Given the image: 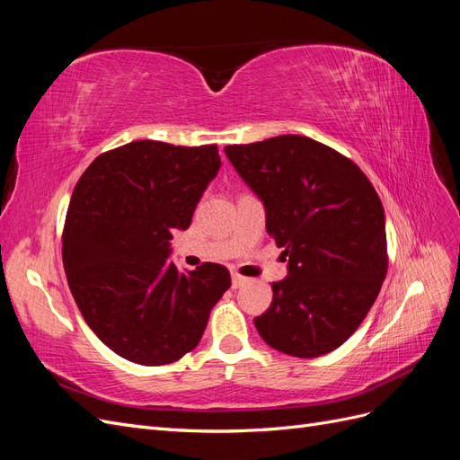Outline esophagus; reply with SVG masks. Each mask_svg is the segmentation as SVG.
Masks as SVG:
<instances>
[{"label":"esophagus","mask_w":460,"mask_h":460,"mask_svg":"<svg viewBox=\"0 0 460 460\" xmlns=\"http://www.w3.org/2000/svg\"><path fill=\"white\" fill-rule=\"evenodd\" d=\"M247 282H249V278H245V276H242V274H238V272H232V288H234V289H238V288L245 286Z\"/></svg>","instance_id":"obj_1"}]
</instances>
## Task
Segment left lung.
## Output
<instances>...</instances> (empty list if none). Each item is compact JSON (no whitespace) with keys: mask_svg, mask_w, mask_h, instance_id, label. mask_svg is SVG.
Here are the masks:
<instances>
[{"mask_svg":"<svg viewBox=\"0 0 460 460\" xmlns=\"http://www.w3.org/2000/svg\"><path fill=\"white\" fill-rule=\"evenodd\" d=\"M232 166L262 201L267 232L288 261L259 336L291 357L326 355L349 340L387 272L385 217L358 166L307 136L226 146Z\"/></svg>","mask_w":460,"mask_h":460,"instance_id":"obj_1","label":"left lung"}]
</instances>
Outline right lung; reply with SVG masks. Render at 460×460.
Masks as SVG:
<instances>
[{
  "mask_svg": "<svg viewBox=\"0 0 460 460\" xmlns=\"http://www.w3.org/2000/svg\"><path fill=\"white\" fill-rule=\"evenodd\" d=\"M217 146L130 142L80 176L63 230V267L86 324L111 351L159 367L184 357L230 272L205 262L191 272L169 259L172 230H186L220 169Z\"/></svg>",
  "mask_w": 460,
  "mask_h": 460,
  "instance_id": "right-lung-1",
  "label": "right lung"
}]
</instances>
